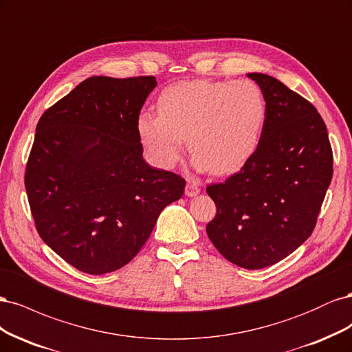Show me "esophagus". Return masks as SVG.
Wrapping results in <instances>:
<instances>
[{
	"label": "esophagus",
	"mask_w": 352,
	"mask_h": 352,
	"mask_svg": "<svg viewBox=\"0 0 352 352\" xmlns=\"http://www.w3.org/2000/svg\"><path fill=\"white\" fill-rule=\"evenodd\" d=\"M201 192V184L198 182L197 179L194 177H189L188 179V184H186V188H185V194L188 197H195Z\"/></svg>",
	"instance_id": "esophagus-1"
}]
</instances>
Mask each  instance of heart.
I'll use <instances>...</instances> for the list:
<instances>
[{
  "label": "heart",
  "instance_id": "heart-1",
  "mask_svg": "<svg viewBox=\"0 0 352 352\" xmlns=\"http://www.w3.org/2000/svg\"><path fill=\"white\" fill-rule=\"evenodd\" d=\"M158 113L138 119V133L153 162L172 168L186 138L198 167L214 175L236 172L257 148L265 120V100L248 79L192 80L170 85L158 98Z\"/></svg>",
  "mask_w": 352,
  "mask_h": 352
}]
</instances>
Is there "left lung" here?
I'll list each match as a JSON object with an SVG mask.
<instances>
[{
  "label": "left lung",
  "mask_w": 352,
  "mask_h": 352,
  "mask_svg": "<svg viewBox=\"0 0 352 352\" xmlns=\"http://www.w3.org/2000/svg\"><path fill=\"white\" fill-rule=\"evenodd\" d=\"M265 100L260 142L238 173L207 186L217 214L207 235L239 267H269L311 235L333 175L326 124L280 80L248 73Z\"/></svg>",
  "instance_id": "1"
}]
</instances>
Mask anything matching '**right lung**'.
<instances>
[{"label":"right lung","mask_w":352,"mask_h":352,"mask_svg":"<svg viewBox=\"0 0 352 352\" xmlns=\"http://www.w3.org/2000/svg\"><path fill=\"white\" fill-rule=\"evenodd\" d=\"M154 76H92L36 124L25 186L35 226L73 267L104 274L144 247L185 179L142 157L138 119Z\"/></svg>","instance_id":"1"}]
</instances>
